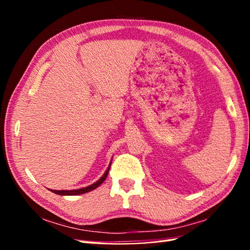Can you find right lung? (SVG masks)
I'll list each match as a JSON object with an SVG mask.
<instances>
[{
	"instance_id": "obj_1",
	"label": "right lung",
	"mask_w": 250,
	"mask_h": 250,
	"mask_svg": "<svg viewBox=\"0 0 250 250\" xmlns=\"http://www.w3.org/2000/svg\"><path fill=\"white\" fill-rule=\"evenodd\" d=\"M111 161H110L109 167H107V170H105V172L104 173V175L101 176L98 181H96L94 184L88 185V186H86V188H78V189H69V191H68V189H59V191H58V189H49V191H52L53 193L57 194V195H65V196L66 195L67 196H69V195H79V194H84V193L90 192V191H92V189L97 188H98V186H100L101 184L104 183V180H105V177H107V175H108V172L110 170V166H111Z\"/></svg>"
}]
</instances>
